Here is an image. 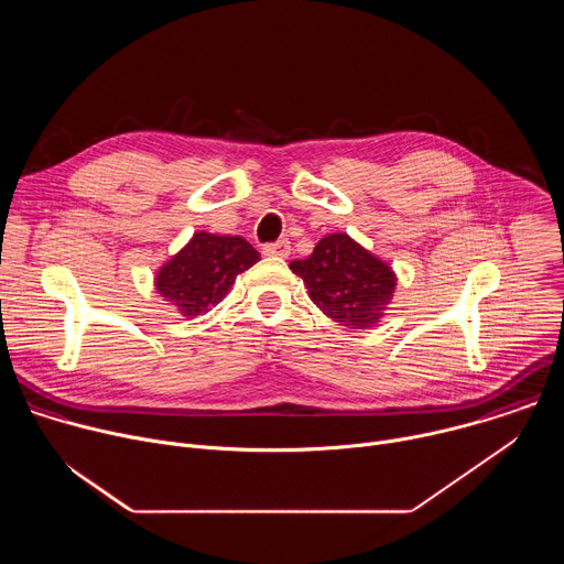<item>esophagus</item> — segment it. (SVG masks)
I'll list each match as a JSON object with an SVG mask.
<instances>
[{
  "mask_svg": "<svg viewBox=\"0 0 564 564\" xmlns=\"http://www.w3.org/2000/svg\"><path fill=\"white\" fill-rule=\"evenodd\" d=\"M263 254H265V257L285 259V257H290V243H288V240H276V243H268V246L263 248Z\"/></svg>",
  "mask_w": 564,
  "mask_h": 564,
  "instance_id": "esophagus-1",
  "label": "esophagus"
}]
</instances>
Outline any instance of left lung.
<instances>
[{"label":"left lung","mask_w":564,"mask_h":564,"mask_svg":"<svg viewBox=\"0 0 564 564\" xmlns=\"http://www.w3.org/2000/svg\"><path fill=\"white\" fill-rule=\"evenodd\" d=\"M290 270L303 279L314 305L339 326L370 328L383 316L397 279L388 263L372 257L348 234H330Z\"/></svg>","instance_id":"left-lung-1"}]
</instances>
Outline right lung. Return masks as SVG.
I'll use <instances>...</instances> for the list:
<instances>
[{"instance_id":"1","label":"right lung","mask_w":564,"mask_h":564,"mask_svg":"<svg viewBox=\"0 0 564 564\" xmlns=\"http://www.w3.org/2000/svg\"><path fill=\"white\" fill-rule=\"evenodd\" d=\"M259 259L246 238L196 231L189 243L158 270L155 290L183 316L194 318L216 305L236 276Z\"/></svg>"}]
</instances>
